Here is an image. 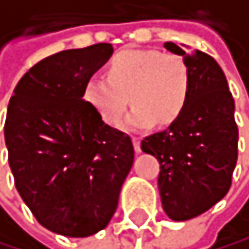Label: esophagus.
I'll return each instance as SVG.
<instances>
[{"label":"esophagus","mask_w":249,"mask_h":249,"mask_svg":"<svg viewBox=\"0 0 249 249\" xmlns=\"http://www.w3.org/2000/svg\"><path fill=\"white\" fill-rule=\"evenodd\" d=\"M132 141H133L135 152H136V154H140V152H141V141H140V138H132Z\"/></svg>","instance_id":"34e87169"}]
</instances>
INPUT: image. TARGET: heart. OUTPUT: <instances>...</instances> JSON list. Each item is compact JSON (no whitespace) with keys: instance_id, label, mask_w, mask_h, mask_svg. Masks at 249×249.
I'll return each instance as SVG.
<instances>
[{"instance_id":"heart-1","label":"heart","mask_w":249,"mask_h":249,"mask_svg":"<svg viewBox=\"0 0 249 249\" xmlns=\"http://www.w3.org/2000/svg\"><path fill=\"white\" fill-rule=\"evenodd\" d=\"M108 80L92 76L85 85V100L108 125H116L128 107L127 130H146L159 121L171 124L183 111L190 95L187 64L176 54L154 50H125L107 70Z\"/></svg>"}]
</instances>
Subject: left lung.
Returning <instances> with one entry per match:
<instances>
[{"label":"left lung","instance_id":"obj_1","mask_svg":"<svg viewBox=\"0 0 249 249\" xmlns=\"http://www.w3.org/2000/svg\"><path fill=\"white\" fill-rule=\"evenodd\" d=\"M163 47L183 56L190 95L180 116L166 130L144 138L141 149L160 163L164 213L174 221H187L229 191L238 144L235 105L226 76L212 56L174 42Z\"/></svg>","mask_w":249,"mask_h":249}]
</instances>
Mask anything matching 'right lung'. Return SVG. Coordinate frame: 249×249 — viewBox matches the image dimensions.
I'll list each match as a JSON object with an SVG mask.
<instances>
[{
  "label": "right lung",
  "mask_w": 249,
  "mask_h": 249,
  "mask_svg": "<svg viewBox=\"0 0 249 249\" xmlns=\"http://www.w3.org/2000/svg\"><path fill=\"white\" fill-rule=\"evenodd\" d=\"M113 52L111 43H95L48 56L9 100L4 140L17 191L54 234L83 238L105 229L132 169L130 136L103 122L83 95Z\"/></svg>",
  "instance_id": "1"
}]
</instances>
